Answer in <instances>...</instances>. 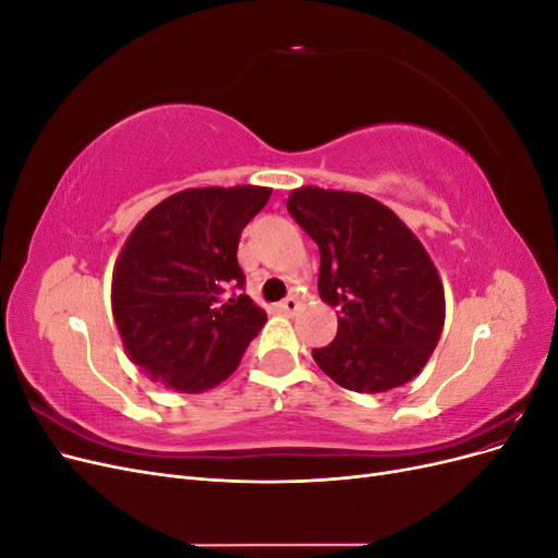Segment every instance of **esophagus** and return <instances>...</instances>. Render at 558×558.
I'll list each match as a JSON object with an SVG mask.
<instances>
[{
	"label": "esophagus",
	"mask_w": 558,
	"mask_h": 558,
	"mask_svg": "<svg viewBox=\"0 0 558 558\" xmlns=\"http://www.w3.org/2000/svg\"><path fill=\"white\" fill-rule=\"evenodd\" d=\"M283 314H295L298 310H300V300L298 298H286V300H281L279 305H277Z\"/></svg>",
	"instance_id": "obj_1"
}]
</instances>
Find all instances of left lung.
Masks as SVG:
<instances>
[{"mask_svg":"<svg viewBox=\"0 0 558 558\" xmlns=\"http://www.w3.org/2000/svg\"><path fill=\"white\" fill-rule=\"evenodd\" d=\"M289 214L320 253L318 293L337 312V335L312 349L349 391L381 393L414 379L445 326V291L426 248L381 202L300 189Z\"/></svg>","mask_w":558,"mask_h":558,"instance_id":"8db88e82","label":"left lung"}]
</instances>
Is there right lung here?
I'll return each mask as SVG.
<instances>
[{
	"mask_svg": "<svg viewBox=\"0 0 558 558\" xmlns=\"http://www.w3.org/2000/svg\"><path fill=\"white\" fill-rule=\"evenodd\" d=\"M269 195L258 185L189 189L132 230L113 269L111 307L128 359L150 379L199 393L240 365L267 316L242 293L238 246Z\"/></svg>",
	"mask_w": 558,
	"mask_h": 558,
	"instance_id": "1",
	"label": "right lung"
}]
</instances>
